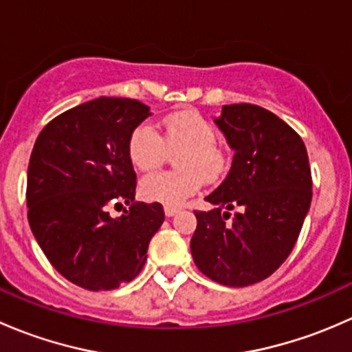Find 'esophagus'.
Segmentation results:
<instances>
[{"instance_id": "34e87169", "label": "esophagus", "mask_w": 352, "mask_h": 352, "mask_svg": "<svg viewBox=\"0 0 352 352\" xmlns=\"http://www.w3.org/2000/svg\"><path fill=\"white\" fill-rule=\"evenodd\" d=\"M177 212H179V209H177V208H165L166 218H172V216H175Z\"/></svg>"}]
</instances>
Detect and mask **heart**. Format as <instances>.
<instances>
[{
	"instance_id": "heart-1",
	"label": "heart",
	"mask_w": 352,
	"mask_h": 352,
	"mask_svg": "<svg viewBox=\"0 0 352 352\" xmlns=\"http://www.w3.org/2000/svg\"><path fill=\"white\" fill-rule=\"evenodd\" d=\"M214 126L194 110L172 113L163 120V136L151 124H141L127 143L131 163L141 172H151L177 151L179 170L158 172L141 180V196L165 208H180L197 192L204 180H218L228 168V155L216 144Z\"/></svg>"
}]
</instances>
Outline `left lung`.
I'll list each match as a JSON object with an SVG mask.
<instances>
[{
    "label": "left lung",
    "mask_w": 352,
    "mask_h": 352,
    "mask_svg": "<svg viewBox=\"0 0 352 352\" xmlns=\"http://www.w3.org/2000/svg\"><path fill=\"white\" fill-rule=\"evenodd\" d=\"M214 122L235 155L206 197L214 209L196 211L190 252L209 279L243 287L269 278L293 250L311 202L310 163L296 131L258 105H223Z\"/></svg>",
    "instance_id": "1"
}]
</instances>
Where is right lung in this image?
Wrapping results in <instances>:
<instances>
[{
    "instance_id": "add662e5",
    "label": "right lung",
    "mask_w": 352,
    "mask_h": 352,
    "mask_svg": "<svg viewBox=\"0 0 352 352\" xmlns=\"http://www.w3.org/2000/svg\"><path fill=\"white\" fill-rule=\"evenodd\" d=\"M133 98L100 97L52 119L38 134L27 172L28 225L67 281L109 291L136 278L165 219L162 204L134 202L127 143L150 117ZM131 202L112 219L109 205Z\"/></svg>"
}]
</instances>
